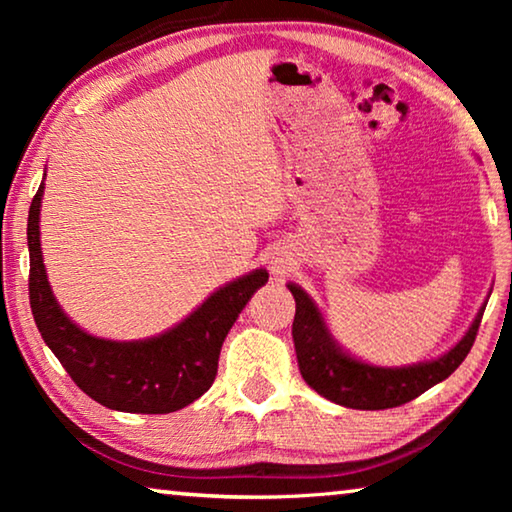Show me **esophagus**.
Wrapping results in <instances>:
<instances>
[{
  "label": "esophagus",
  "instance_id": "esophagus-1",
  "mask_svg": "<svg viewBox=\"0 0 512 512\" xmlns=\"http://www.w3.org/2000/svg\"><path fill=\"white\" fill-rule=\"evenodd\" d=\"M284 264H287V262H284V259H275V262H271L273 273L275 275H282L284 273Z\"/></svg>",
  "mask_w": 512,
  "mask_h": 512
}]
</instances>
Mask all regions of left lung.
Segmentation results:
<instances>
[{"label":"left lung","instance_id":"1","mask_svg":"<svg viewBox=\"0 0 512 512\" xmlns=\"http://www.w3.org/2000/svg\"><path fill=\"white\" fill-rule=\"evenodd\" d=\"M289 291L296 298V318H293L291 334L302 379L329 402L361 411L402 406L452 375L470 354L485 311V307H481L467 334L440 359L406 368H377L348 357L332 341L323 316L307 293L296 284H289Z\"/></svg>","mask_w":512,"mask_h":512}]
</instances>
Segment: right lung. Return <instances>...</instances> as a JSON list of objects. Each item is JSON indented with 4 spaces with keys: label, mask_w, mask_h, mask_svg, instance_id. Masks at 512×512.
I'll return each mask as SVG.
<instances>
[{
    "label": "right lung",
    "mask_w": 512,
    "mask_h": 512,
    "mask_svg": "<svg viewBox=\"0 0 512 512\" xmlns=\"http://www.w3.org/2000/svg\"><path fill=\"white\" fill-rule=\"evenodd\" d=\"M40 183L29 207V302L49 350L85 395L126 413H173L214 384L221 345L253 293L268 282L264 268L225 284L192 316L155 339L117 343L83 332L58 307L40 250Z\"/></svg>",
    "instance_id": "right-lung-1"
}]
</instances>
